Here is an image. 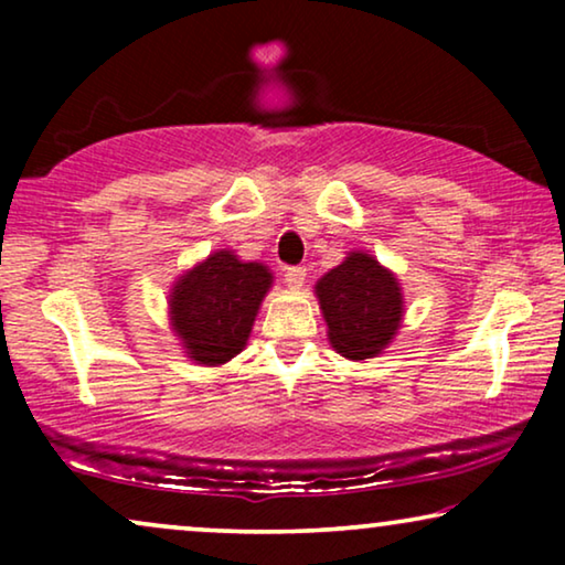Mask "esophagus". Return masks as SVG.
<instances>
[{"label": "esophagus", "mask_w": 565, "mask_h": 565, "mask_svg": "<svg viewBox=\"0 0 565 565\" xmlns=\"http://www.w3.org/2000/svg\"><path fill=\"white\" fill-rule=\"evenodd\" d=\"M306 275H308V269L300 267V265L285 267V282H288L290 288H300V285L306 282Z\"/></svg>", "instance_id": "1"}]
</instances>
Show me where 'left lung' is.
Listing matches in <instances>:
<instances>
[{
	"instance_id": "1",
	"label": "left lung",
	"mask_w": 565,
	"mask_h": 565,
	"mask_svg": "<svg viewBox=\"0 0 565 565\" xmlns=\"http://www.w3.org/2000/svg\"><path fill=\"white\" fill-rule=\"evenodd\" d=\"M329 342L350 360L375 358L396 334L404 300L388 269L370 254L352 252L316 285Z\"/></svg>"
}]
</instances>
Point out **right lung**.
Instances as JSON below:
<instances>
[{"mask_svg": "<svg viewBox=\"0 0 565 565\" xmlns=\"http://www.w3.org/2000/svg\"><path fill=\"white\" fill-rule=\"evenodd\" d=\"M273 275L259 262L215 252L174 285L172 327L200 365H223L244 350Z\"/></svg>", "mask_w": 565, "mask_h": 565, "instance_id": "add662e5", "label": "right lung"}]
</instances>
